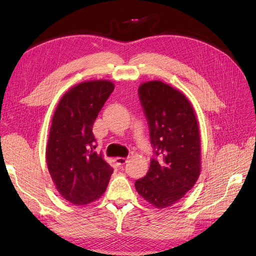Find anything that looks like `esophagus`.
<instances>
[{
	"label": "esophagus",
	"instance_id": "esophagus-1",
	"mask_svg": "<svg viewBox=\"0 0 256 256\" xmlns=\"http://www.w3.org/2000/svg\"><path fill=\"white\" fill-rule=\"evenodd\" d=\"M115 161H116V164L120 166H124V164H127L128 159H127V158H122V157H118V158L115 159Z\"/></svg>",
	"mask_w": 256,
	"mask_h": 256
}]
</instances>
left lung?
Returning a JSON list of instances; mask_svg holds the SVG:
<instances>
[{"instance_id": "1", "label": "left lung", "mask_w": 256, "mask_h": 256, "mask_svg": "<svg viewBox=\"0 0 256 256\" xmlns=\"http://www.w3.org/2000/svg\"><path fill=\"white\" fill-rule=\"evenodd\" d=\"M150 126L154 156L136 189L156 208L180 200L196 182L200 172V138L196 112L182 92L162 81L138 88Z\"/></svg>"}]
</instances>
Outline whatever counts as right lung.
Wrapping results in <instances>:
<instances>
[{"mask_svg":"<svg viewBox=\"0 0 256 256\" xmlns=\"http://www.w3.org/2000/svg\"><path fill=\"white\" fill-rule=\"evenodd\" d=\"M114 90L108 80L74 85L60 98L53 114L46 160L60 194L74 205L94 202L104 194L113 168L95 152L92 125Z\"/></svg>","mask_w":256,"mask_h":256,"instance_id":"1","label":"right lung"}]
</instances>
